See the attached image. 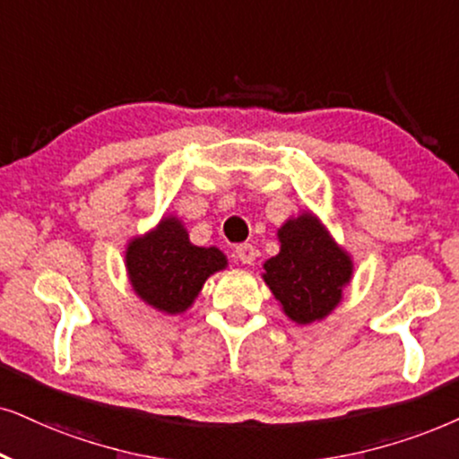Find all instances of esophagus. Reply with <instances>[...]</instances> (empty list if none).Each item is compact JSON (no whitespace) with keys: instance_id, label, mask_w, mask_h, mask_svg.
I'll list each match as a JSON object with an SVG mask.
<instances>
[{"instance_id":"obj_1","label":"esophagus","mask_w":459,"mask_h":459,"mask_svg":"<svg viewBox=\"0 0 459 459\" xmlns=\"http://www.w3.org/2000/svg\"><path fill=\"white\" fill-rule=\"evenodd\" d=\"M256 256H258V252L252 243H239V246L235 247V258L241 260L243 264H254Z\"/></svg>"}]
</instances>
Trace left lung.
Listing matches in <instances>:
<instances>
[{"label": "left lung", "mask_w": 459, "mask_h": 459, "mask_svg": "<svg viewBox=\"0 0 459 459\" xmlns=\"http://www.w3.org/2000/svg\"><path fill=\"white\" fill-rule=\"evenodd\" d=\"M281 252L264 263V281L290 320L311 324L326 317L351 277V260L320 222L305 213L280 229Z\"/></svg>", "instance_id": "obj_1"}]
</instances>
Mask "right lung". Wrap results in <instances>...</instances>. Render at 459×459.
I'll use <instances>...</instances> for the list:
<instances>
[{
    "instance_id": "right-lung-1",
    "label": "right lung",
    "mask_w": 459,
    "mask_h": 459,
    "mask_svg": "<svg viewBox=\"0 0 459 459\" xmlns=\"http://www.w3.org/2000/svg\"><path fill=\"white\" fill-rule=\"evenodd\" d=\"M226 266L218 247H196L176 218L154 233L137 237L126 249V269L135 292L165 313L186 311L207 277Z\"/></svg>"
}]
</instances>
